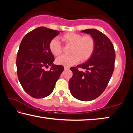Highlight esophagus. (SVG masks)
<instances>
[{"mask_svg": "<svg viewBox=\"0 0 133 133\" xmlns=\"http://www.w3.org/2000/svg\"><path fill=\"white\" fill-rule=\"evenodd\" d=\"M70 69V67L68 66H64V70H69Z\"/></svg>", "mask_w": 133, "mask_h": 133, "instance_id": "esophagus-1", "label": "esophagus"}]
</instances>
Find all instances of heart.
Masks as SVG:
<instances>
[{"mask_svg": "<svg viewBox=\"0 0 133 133\" xmlns=\"http://www.w3.org/2000/svg\"><path fill=\"white\" fill-rule=\"evenodd\" d=\"M66 45H71L70 55H63L56 59V63L64 66H71L77 64L81 59L82 62L88 60L94 52L95 41L90 35L82 36L76 33H67L60 37ZM49 49L54 56H58L62 53V47L56 39H53L49 43Z\"/></svg>", "mask_w": 133, "mask_h": 133, "instance_id": "1", "label": "heart"}]
</instances>
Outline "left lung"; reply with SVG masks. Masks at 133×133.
I'll return each mask as SVG.
<instances>
[{"label": "left lung", "mask_w": 133, "mask_h": 133, "mask_svg": "<svg viewBox=\"0 0 133 133\" xmlns=\"http://www.w3.org/2000/svg\"><path fill=\"white\" fill-rule=\"evenodd\" d=\"M81 32L93 37L95 48L89 59L77 66L85 69V72L79 71L76 67H71L73 76L69 87L74 97L88 102L97 98L106 88L114 71L116 55L111 42L101 31L89 29Z\"/></svg>", "instance_id": "left-lung-1"}]
</instances>
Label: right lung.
<instances>
[{
    "label": "right lung",
    "mask_w": 133,
    "mask_h": 133,
    "mask_svg": "<svg viewBox=\"0 0 133 133\" xmlns=\"http://www.w3.org/2000/svg\"><path fill=\"white\" fill-rule=\"evenodd\" d=\"M60 32L39 27L24 36L20 44L16 58L18 78L24 91L33 98L50 95L63 71V66L53 63L55 58L49 49L50 42ZM49 65L50 70L45 71L44 68Z\"/></svg>",
    "instance_id": "add662e5"
}]
</instances>
